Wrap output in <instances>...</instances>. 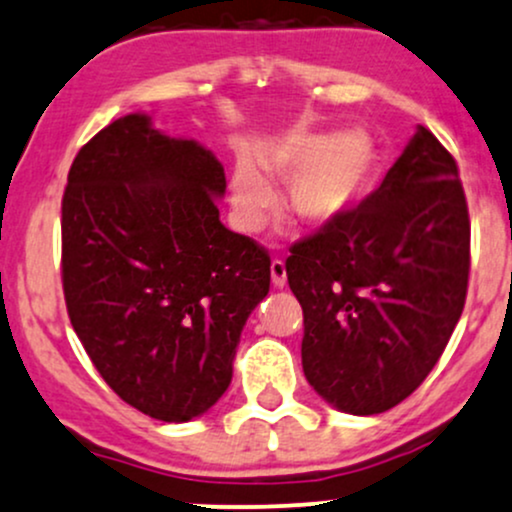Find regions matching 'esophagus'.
Masks as SVG:
<instances>
[{
    "label": "esophagus",
    "instance_id": "1",
    "mask_svg": "<svg viewBox=\"0 0 512 512\" xmlns=\"http://www.w3.org/2000/svg\"><path fill=\"white\" fill-rule=\"evenodd\" d=\"M270 278H273L275 287H285V282H287L285 261H280V258H273V263H270Z\"/></svg>",
    "mask_w": 512,
    "mask_h": 512
}]
</instances>
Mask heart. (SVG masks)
<instances>
[{
    "instance_id": "heart-1",
    "label": "heart",
    "mask_w": 512,
    "mask_h": 512,
    "mask_svg": "<svg viewBox=\"0 0 512 512\" xmlns=\"http://www.w3.org/2000/svg\"><path fill=\"white\" fill-rule=\"evenodd\" d=\"M258 164L268 177L290 179L287 208L294 218L309 227H330L362 198L374 177L376 150L359 134L292 131L268 143ZM260 171L254 160L242 158L232 172V206L244 230L261 227L273 206V186Z\"/></svg>"
}]
</instances>
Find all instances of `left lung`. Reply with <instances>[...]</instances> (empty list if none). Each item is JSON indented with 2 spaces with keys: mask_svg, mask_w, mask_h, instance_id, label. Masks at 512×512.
Listing matches in <instances>:
<instances>
[{
  "mask_svg": "<svg viewBox=\"0 0 512 512\" xmlns=\"http://www.w3.org/2000/svg\"><path fill=\"white\" fill-rule=\"evenodd\" d=\"M285 268L311 388L359 417L398 405L436 366L467 297L470 215L453 155L417 126L374 194L294 244Z\"/></svg>",
  "mask_w": 512,
  "mask_h": 512,
  "instance_id": "8db88e82",
  "label": "left lung"
}]
</instances>
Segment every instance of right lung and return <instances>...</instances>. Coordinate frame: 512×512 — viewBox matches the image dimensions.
I'll use <instances>...</instances> for the list:
<instances>
[{
    "instance_id": "add662e5",
    "label": "right lung",
    "mask_w": 512,
    "mask_h": 512,
    "mask_svg": "<svg viewBox=\"0 0 512 512\" xmlns=\"http://www.w3.org/2000/svg\"><path fill=\"white\" fill-rule=\"evenodd\" d=\"M225 170L194 138L134 112L78 150L62 198V282L78 340L138 412L182 424L232 381L270 256L227 230Z\"/></svg>"
}]
</instances>
